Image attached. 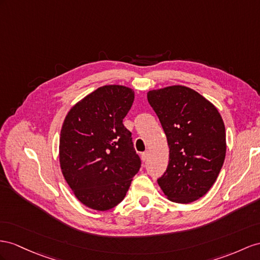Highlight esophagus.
Here are the masks:
<instances>
[{"instance_id":"1","label":"esophagus","mask_w":260,"mask_h":260,"mask_svg":"<svg viewBox=\"0 0 260 260\" xmlns=\"http://www.w3.org/2000/svg\"><path fill=\"white\" fill-rule=\"evenodd\" d=\"M147 158H148V151L142 152V159H143V160H144V161L147 160Z\"/></svg>"}]
</instances>
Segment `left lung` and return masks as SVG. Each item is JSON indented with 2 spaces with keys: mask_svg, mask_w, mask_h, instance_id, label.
I'll return each mask as SVG.
<instances>
[{
  "mask_svg": "<svg viewBox=\"0 0 260 260\" xmlns=\"http://www.w3.org/2000/svg\"><path fill=\"white\" fill-rule=\"evenodd\" d=\"M147 99L169 146V164L157 180L159 187L172 202H193L206 194L222 169L226 154L222 116L188 86L151 90Z\"/></svg>",
  "mask_w": 260,
  "mask_h": 260,
  "instance_id": "1",
  "label": "left lung"
}]
</instances>
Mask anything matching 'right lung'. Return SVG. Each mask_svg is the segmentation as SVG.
I'll list each match as a JSON object with an SVG mask.
<instances>
[{
    "instance_id": "1",
    "label": "right lung",
    "mask_w": 260,
    "mask_h": 260,
    "mask_svg": "<svg viewBox=\"0 0 260 260\" xmlns=\"http://www.w3.org/2000/svg\"><path fill=\"white\" fill-rule=\"evenodd\" d=\"M134 98L127 86L104 85L73 105L63 121L60 168L76 198L90 209L108 211L122 202L141 168L123 124Z\"/></svg>"
}]
</instances>
